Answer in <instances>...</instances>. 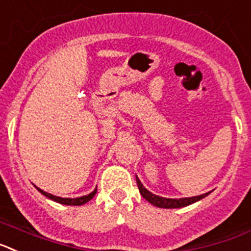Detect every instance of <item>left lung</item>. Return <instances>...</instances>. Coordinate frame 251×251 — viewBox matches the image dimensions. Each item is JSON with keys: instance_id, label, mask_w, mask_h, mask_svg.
Wrapping results in <instances>:
<instances>
[{"instance_id": "1", "label": "left lung", "mask_w": 251, "mask_h": 251, "mask_svg": "<svg viewBox=\"0 0 251 251\" xmlns=\"http://www.w3.org/2000/svg\"><path fill=\"white\" fill-rule=\"evenodd\" d=\"M136 183H138L140 195L143 196V197L149 202V203L154 204V206L159 207V208H179V207L189 206V204L200 201V200H202V198H204L206 196H208L211 193V192H207V193H203V195L195 196V197H186V198H165V197H160V196L154 195V193H151L150 191H148V189L143 186V183L140 182L138 176H136Z\"/></svg>"}]
</instances>
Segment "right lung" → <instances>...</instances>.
<instances>
[{"instance_id":"1","label":"right lung","mask_w":251,"mask_h":251,"mask_svg":"<svg viewBox=\"0 0 251 251\" xmlns=\"http://www.w3.org/2000/svg\"><path fill=\"white\" fill-rule=\"evenodd\" d=\"M35 188L38 189L41 195H44L45 197L49 198V200H53V201L58 202V203L67 204V206H80V204L87 203V202L91 201V200L95 197L96 192H97V188H95L92 192H91V193H89V195H87V196H82V197H77V198H63V197H58V196L51 195V193H48V192H45V191H43V189L38 188L36 186H35Z\"/></svg>"}]
</instances>
